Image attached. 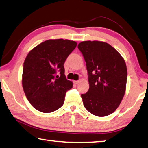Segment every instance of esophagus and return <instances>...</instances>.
<instances>
[{
	"instance_id": "esophagus-1",
	"label": "esophagus",
	"mask_w": 148,
	"mask_h": 148,
	"mask_svg": "<svg viewBox=\"0 0 148 148\" xmlns=\"http://www.w3.org/2000/svg\"><path fill=\"white\" fill-rule=\"evenodd\" d=\"M73 82H74V83L75 85H76V84H77V83L79 82V81H78V80H77V81H74Z\"/></svg>"
}]
</instances>
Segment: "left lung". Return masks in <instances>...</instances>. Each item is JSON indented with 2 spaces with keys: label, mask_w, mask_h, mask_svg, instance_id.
Segmentation results:
<instances>
[{
  "label": "left lung",
  "mask_w": 148,
  "mask_h": 148,
  "mask_svg": "<svg viewBox=\"0 0 148 148\" xmlns=\"http://www.w3.org/2000/svg\"><path fill=\"white\" fill-rule=\"evenodd\" d=\"M86 62L89 89L81 95L85 109L106 116L119 107L125 92L127 71L122 56L111 45L98 41L77 45Z\"/></svg>",
  "instance_id": "1"
}]
</instances>
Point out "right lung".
Instances as JSON below:
<instances>
[{"label":"right lung","instance_id":"right-lung-1","mask_svg":"<svg viewBox=\"0 0 148 148\" xmlns=\"http://www.w3.org/2000/svg\"><path fill=\"white\" fill-rule=\"evenodd\" d=\"M77 46L68 39H48L29 51L23 65L22 85L29 103L37 111L52 112L63 106L72 82L66 79L64 63ZM60 71V77L56 75Z\"/></svg>","mask_w":148,"mask_h":148}]
</instances>
